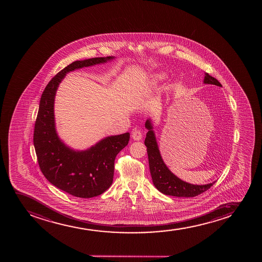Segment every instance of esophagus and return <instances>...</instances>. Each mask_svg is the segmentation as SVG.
Segmentation results:
<instances>
[{
	"label": "esophagus",
	"instance_id": "34e87169",
	"mask_svg": "<svg viewBox=\"0 0 262 262\" xmlns=\"http://www.w3.org/2000/svg\"><path fill=\"white\" fill-rule=\"evenodd\" d=\"M132 138L135 141H140L142 138V131L139 129H135L132 133Z\"/></svg>",
	"mask_w": 262,
	"mask_h": 262
}]
</instances>
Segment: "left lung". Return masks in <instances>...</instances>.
I'll return each instance as SVG.
<instances>
[{"instance_id": "1", "label": "left lung", "mask_w": 262, "mask_h": 262, "mask_svg": "<svg viewBox=\"0 0 262 262\" xmlns=\"http://www.w3.org/2000/svg\"><path fill=\"white\" fill-rule=\"evenodd\" d=\"M204 83L221 86L217 79L208 73H205ZM145 126L148 131L144 143L147 147L151 177L154 185L157 190L165 195H174L178 198H193L209 190L215 184V182H213L205 185H195L184 182L176 177L163 163L150 120L146 121Z\"/></svg>"}]
</instances>
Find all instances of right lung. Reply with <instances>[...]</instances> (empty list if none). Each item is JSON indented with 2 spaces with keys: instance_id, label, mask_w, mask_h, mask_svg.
<instances>
[{
  "instance_id": "1",
  "label": "right lung",
  "mask_w": 262,
  "mask_h": 262,
  "mask_svg": "<svg viewBox=\"0 0 262 262\" xmlns=\"http://www.w3.org/2000/svg\"><path fill=\"white\" fill-rule=\"evenodd\" d=\"M114 57L75 61L51 78L40 99L33 142L40 169L46 179L72 195L90 199L105 192L113 184L115 157L129 142V133L108 136L84 151L63 144L55 128L54 99L58 84L68 72L105 63Z\"/></svg>"
}]
</instances>
